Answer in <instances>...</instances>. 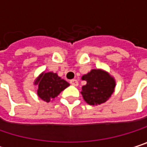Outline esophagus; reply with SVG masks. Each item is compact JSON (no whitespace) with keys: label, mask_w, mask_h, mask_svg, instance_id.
<instances>
[{"label":"esophagus","mask_w":147,"mask_h":147,"mask_svg":"<svg viewBox=\"0 0 147 147\" xmlns=\"http://www.w3.org/2000/svg\"><path fill=\"white\" fill-rule=\"evenodd\" d=\"M70 83H71V84L72 86H75V87L78 86V81H77V80H76V79H73V80H71Z\"/></svg>","instance_id":"obj_1"}]
</instances>
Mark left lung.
Instances as JSON below:
<instances>
[{"instance_id":"obj_1","label":"left lung","mask_w":147,"mask_h":147,"mask_svg":"<svg viewBox=\"0 0 147 147\" xmlns=\"http://www.w3.org/2000/svg\"><path fill=\"white\" fill-rule=\"evenodd\" d=\"M82 79L87 84L82 87V95L90 105H99L108 100L113 93L116 86L115 79L102 69H92Z\"/></svg>"}]
</instances>
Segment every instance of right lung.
Segmentation results:
<instances>
[{
    "label": "right lung",
    "mask_w": 147,
    "mask_h": 147,
    "mask_svg": "<svg viewBox=\"0 0 147 147\" xmlns=\"http://www.w3.org/2000/svg\"><path fill=\"white\" fill-rule=\"evenodd\" d=\"M38 85V96L47 102L53 101L60 92L70 86V84L60 77L57 73L42 72L34 82Z\"/></svg>",
    "instance_id": "right-lung-1"
}]
</instances>
